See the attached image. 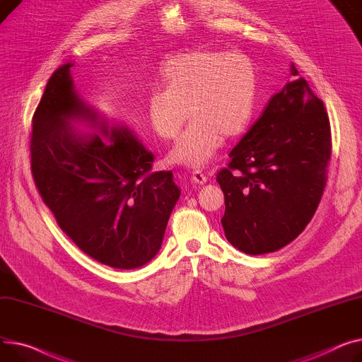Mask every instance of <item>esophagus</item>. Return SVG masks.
<instances>
[{"mask_svg": "<svg viewBox=\"0 0 362 362\" xmlns=\"http://www.w3.org/2000/svg\"><path fill=\"white\" fill-rule=\"evenodd\" d=\"M191 181H193L194 184H199V185H203V184H206V181H207V177L202 173V171H193L191 173Z\"/></svg>", "mask_w": 362, "mask_h": 362, "instance_id": "34e87169", "label": "esophagus"}]
</instances>
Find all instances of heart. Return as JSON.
<instances>
[{"mask_svg": "<svg viewBox=\"0 0 362 362\" xmlns=\"http://www.w3.org/2000/svg\"><path fill=\"white\" fill-rule=\"evenodd\" d=\"M163 88L147 93L146 108L153 132L174 139L188 112L193 117L177 139L168 160L204 166L221 148L223 136L241 134L257 103L259 74L244 52L197 49L173 57L162 69Z\"/></svg>", "mask_w": 362, "mask_h": 362, "instance_id": "obj_1", "label": "heart"}]
</instances>
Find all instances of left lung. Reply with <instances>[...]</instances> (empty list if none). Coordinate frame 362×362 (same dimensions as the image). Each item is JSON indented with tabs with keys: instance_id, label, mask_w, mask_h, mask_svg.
<instances>
[{
	"instance_id": "obj_1",
	"label": "left lung",
	"mask_w": 362,
	"mask_h": 362,
	"mask_svg": "<svg viewBox=\"0 0 362 362\" xmlns=\"http://www.w3.org/2000/svg\"><path fill=\"white\" fill-rule=\"evenodd\" d=\"M291 74L298 76L295 66ZM332 155L323 100L303 77L272 96L218 174L226 240L251 256L278 251L305 229L322 200Z\"/></svg>"
}]
</instances>
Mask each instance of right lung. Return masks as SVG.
Segmentation results:
<instances>
[{
	"label": "right lung",
	"mask_w": 362,
	"mask_h": 362,
	"mask_svg": "<svg viewBox=\"0 0 362 362\" xmlns=\"http://www.w3.org/2000/svg\"><path fill=\"white\" fill-rule=\"evenodd\" d=\"M71 67L55 70L33 115L36 188L83 252L115 269L141 267L160 250L181 189L171 171L151 173L153 153L133 130L110 124L80 98Z\"/></svg>",
	"instance_id": "add662e5"
}]
</instances>
